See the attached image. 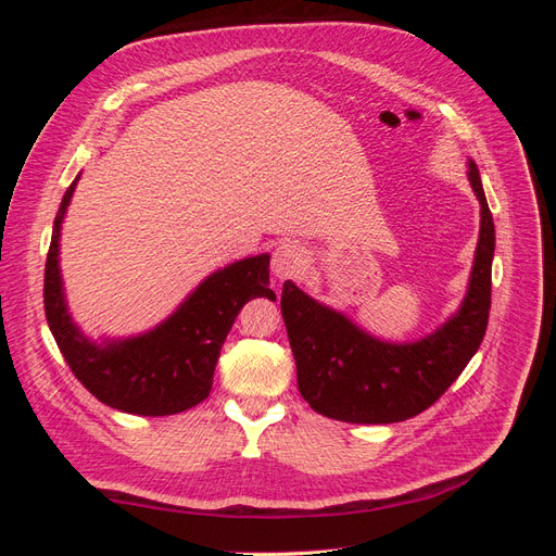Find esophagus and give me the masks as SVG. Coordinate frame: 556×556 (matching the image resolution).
<instances>
[{
    "label": "esophagus",
    "mask_w": 556,
    "mask_h": 556,
    "mask_svg": "<svg viewBox=\"0 0 556 556\" xmlns=\"http://www.w3.org/2000/svg\"><path fill=\"white\" fill-rule=\"evenodd\" d=\"M304 266H306V252L296 243H280L274 250L271 271L276 278H280V280L296 278L301 271H304Z\"/></svg>",
    "instance_id": "obj_1"
}]
</instances>
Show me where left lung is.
Wrapping results in <instances>:
<instances>
[{"mask_svg": "<svg viewBox=\"0 0 556 556\" xmlns=\"http://www.w3.org/2000/svg\"><path fill=\"white\" fill-rule=\"evenodd\" d=\"M468 180L480 201V237L473 271L459 311L413 343H387L285 280L280 311L296 384L319 415L352 425H392L439 401L476 355L490 319L494 220L482 180L468 160Z\"/></svg>", "mask_w": 556, "mask_h": 556, "instance_id": "left-lung-1", "label": "left lung"}]
</instances>
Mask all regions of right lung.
Masks as SVG:
<instances>
[{"mask_svg": "<svg viewBox=\"0 0 556 556\" xmlns=\"http://www.w3.org/2000/svg\"><path fill=\"white\" fill-rule=\"evenodd\" d=\"M78 178L62 197L43 276L46 319L62 357L83 387L115 410L146 417L188 410L211 394L217 357L239 311L255 296L276 299L268 288V255L211 274L155 329L94 343L66 311L60 276V229Z\"/></svg>", "mask_w": 556, "mask_h": 556, "instance_id": "obj_1", "label": "right lung"}]
</instances>
